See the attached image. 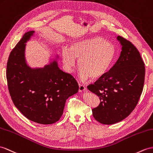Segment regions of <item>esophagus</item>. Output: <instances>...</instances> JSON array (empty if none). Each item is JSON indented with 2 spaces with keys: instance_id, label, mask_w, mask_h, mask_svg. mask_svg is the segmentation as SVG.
<instances>
[{
  "instance_id": "1",
  "label": "esophagus",
  "mask_w": 153,
  "mask_h": 153,
  "mask_svg": "<svg viewBox=\"0 0 153 153\" xmlns=\"http://www.w3.org/2000/svg\"><path fill=\"white\" fill-rule=\"evenodd\" d=\"M85 89H86V88H85V86L84 85L79 84V91H80V92L85 91Z\"/></svg>"
}]
</instances>
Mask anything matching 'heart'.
I'll list each match as a JSON object with an SVG mask.
<instances>
[{"instance_id": "heart-1", "label": "heart", "mask_w": 153, "mask_h": 153, "mask_svg": "<svg viewBox=\"0 0 153 153\" xmlns=\"http://www.w3.org/2000/svg\"><path fill=\"white\" fill-rule=\"evenodd\" d=\"M115 48L110 43L100 38L84 39L73 43L69 49L64 48L62 58L67 69L72 72L79 59L80 77L98 79L108 71L115 58Z\"/></svg>"}]
</instances>
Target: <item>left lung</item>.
Listing matches in <instances>:
<instances>
[{"label":"left lung","mask_w":153,"mask_h":153,"mask_svg":"<svg viewBox=\"0 0 153 153\" xmlns=\"http://www.w3.org/2000/svg\"><path fill=\"white\" fill-rule=\"evenodd\" d=\"M116 39L121 46L117 62L103 76L88 85L99 97L100 103L92 109L95 120L104 125L124 120L135 108L143 91L145 68L139 51L123 37Z\"/></svg>","instance_id":"left-lung-1"}]
</instances>
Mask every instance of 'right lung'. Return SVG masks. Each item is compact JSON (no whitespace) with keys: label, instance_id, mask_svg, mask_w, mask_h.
Listing matches in <instances>:
<instances>
[{"label":"right lung","instance_id":"obj_1","mask_svg":"<svg viewBox=\"0 0 153 153\" xmlns=\"http://www.w3.org/2000/svg\"><path fill=\"white\" fill-rule=\"evenodd\" d=\"M34 32L25 33L11 51L6 79L10 95L17 108L32 121L43 125L57 122L66 100L79 91L71 74L62 71L55 61L43 69H32L25 60V43Z\"/></svg>","mask_w":153,"mask_h":153}]
</instances>
